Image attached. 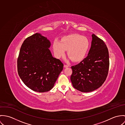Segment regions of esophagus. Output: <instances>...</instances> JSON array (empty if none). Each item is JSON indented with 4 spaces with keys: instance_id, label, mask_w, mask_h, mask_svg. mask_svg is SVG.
I'll return each mask as SVG.
<instances>
[{
    "instance_id": "34e87169",
    "label": "esophagus",
    "mask_w": 125,
    "mask_h": 125,
    "mask_svg": "<svg viewBox=\"0 0 125 125\" xmlns=\"http://www.w3.org/2000/svg\"><path fill=\"white\" fill-rule=\"evenodd\" d=\"M64 68H68V67H69V65H66V64H65L64 66Z\"/></svg>"
}]
</instances>
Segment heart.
<instances>
[{"label":"heart","instance_id":"b5f03b06","mask_svg":"<svg viewBox=\"0 0 125 125\" xmlns=\"http://www.w3.org/2000/svg\"><path fill=\"white\" fill-rule=\"evenodd\" d=\"M89 47V41L85 36L78 34L67 35L59 41L56 40L53 43V49L57 58L64 56L66 50L67 54L74 61L83 59Z\"/></svg>","mask_w":125,"mask_h":125}]
</instances>
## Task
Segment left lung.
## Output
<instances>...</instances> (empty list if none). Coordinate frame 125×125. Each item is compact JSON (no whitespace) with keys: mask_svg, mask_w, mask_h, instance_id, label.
Masks as SVG:
<instances>
[{"mask_svg":"<svg viewBox=\"0 0 125 125\" xmlns=\"http://www.w3.org/2000/svg\"><path fill=\"white\" fill-rule=\"evenodd\" d=\"M88 56L78 64L71 67L70 77L73 86L84 93L94 91L105 82L109 67V53L104 42L93 34Z\"/></svg>","mask_w":125,"mask_h":125,"instance_id":"left-lung-1","label":"left lung"}]
</instances>
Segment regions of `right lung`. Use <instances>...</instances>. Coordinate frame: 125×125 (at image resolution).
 Listing matches in <instances>:
<instances>
[{
	"instance_id": "right-lung-1",
	"label": "right lung",
	"mask_w": 125,
	"mask_h": 125,
	"mask_svg": "<svg viewBox=\"0 0 125 125\" xmlns=\"http://www.w3.org/2000/svg\"><path fill=\"white\" fill-rule=\"evenodd\" d=\"M51 42L41 34L36 33L23 42L17 60L18 74L30 89L46 92L54 87L63 64L54 57L49 48Z\"/></svg>"
}]
</instances>
